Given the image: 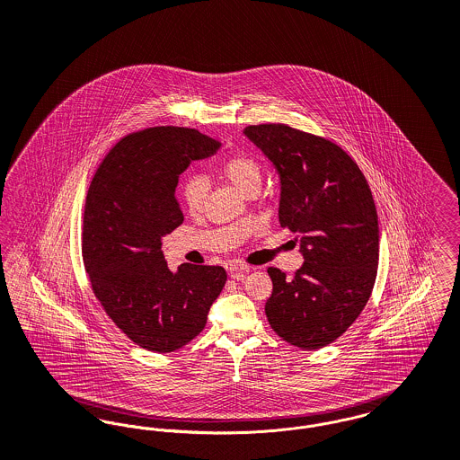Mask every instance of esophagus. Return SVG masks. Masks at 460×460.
Here are the masks:
<instances>
[{"mask_svg":"<svg viewBox=\"0 0 460 460\" xmlns=\"http://www.w3.org/2000/svg\"><path fill=\"white\" fill-rule=\"evenodd\" d=\"M226 270H227V274L233 278V279H243L244 274L250 270V266H244V264H236V262H229L227 266H226Z\"/></svg>","mask_w":460,"mask_h":460,"instance_id":"34e87169","label":"esophagus"}]
</instances>
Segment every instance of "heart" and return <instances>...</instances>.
Returning a JSON list of instances; mask_svg holds the SVG:
<instances>
[{"label":"heart","instance_id":"1","mask_svg":"<svg viewBox=\"0 0 460 460\" xmlns=\"http://www.w3.org/2000/svg\"><path fill=\"white\" fill-rule=\"evenodd\" d=\"M218 175L224 181H227L234 190L244 194L248 190H261L264 168H262V163L259 162L253 155L242 151L227 156L218 164ZM207 192H208V186L201 177H190L182 184L181 198L190 216L201 214L205 207Z\"/></svg>","mask_w":460,"mask_h":460}]
</instances>
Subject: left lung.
<instances>
[{
	"label": "left lung",
	"mask_w": 460,
	"mask_h": 460,
	"mask_svg": "<svg viewBox=\"0 0 460 460\" xmlns=\"http://www.w3.org/2000/svg\"><path fill=\"white\" fill-rule=\"evenodd\" d=\"M281 181L279 224L300 236L302 268H270V328L300 349L339 339L372 296L378 266L377 210L351 156L324 137L283 123L244 128Z\"/></svg>",
	"instance_id": "1"
}]
</instances>
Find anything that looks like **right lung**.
Masks as SVG:
<instances>
[{
    "label": "right lung",
    "instance_id": "obj_1",
    "mask_svg": "<svg viewBox=\"0 0 460 460\" xmlns=\"http://www.w3.org/2000/svg\"><path fill=\"white\" fill-rule=\"evenodd\" d=\"M218 147L184 127L134 132L109 151L86 192L82 253L92 290L114 324L147 351L190 342L226 285L224 268L182 264L172 272L162 252L163 236L184 222L179 175Z\"/></svg>",
    "mask_w": 460,
    "mask_h": 460
}]
</instances>
